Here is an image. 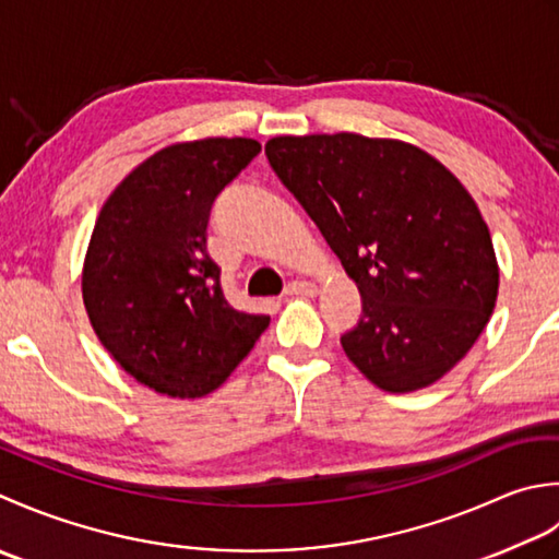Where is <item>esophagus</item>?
I'll use <instances>...</instances> for the list:
<instances>
[{
    "mask_svg": "<svg viewBox=\"0 0 559 559\" xmlns=\"http://www.w3.org/2000/svg\"><path fill=\"white\" fill-rule=\"evenodd\" d=\"M316 292H318V287L309 280H294L289 287L284 289V294L287 296H313Z\"/></svg>",
    "mask_w": 559,
    "mask_h": 559,
    "instance_id": "1",
    "label": "esophagus"
}]
</instances>
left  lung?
Returning a JSON list of instances; mask_svg holds the SVG:
<instances>
[{
	"instance_id": "left-lung-1",
	"label": "left lung",
	"mask_w": 559,
	"mask_h": 559,
	"mask_svg": "<svg viewBox=\"0 0 559 559\" xmlns=\"http://www.w3.org/2000/svg\"><path fill=\"white\" fill-rule=\"evenodd\" d=\"M267 162L361 294L340 337L389 393L451 371L495 311L499 267L468 190L435 156L355 132L272 136Z\"/></svg>"
}]
</instances>
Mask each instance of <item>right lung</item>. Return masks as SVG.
<instances>
[{
    "mask_svg": "<svg viewBox=\"0 0 559 559\" xmlns=\"http://www.w3.org/2000/svg\"><path fill=\"white\" fill-rule=\"evenodd\" d=\"M258 154L246 136L170 144L98 214L82 275L88 321L112 359L156 393L219 389L270 325V316L226 301L207 253L216 198Z\"/></svg>",
    "mask_w": 559,
    "mask_h": 559,
    "instance_id": "1",
    "label": "right lung"
}]
</instances>
